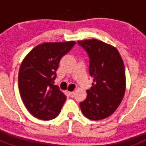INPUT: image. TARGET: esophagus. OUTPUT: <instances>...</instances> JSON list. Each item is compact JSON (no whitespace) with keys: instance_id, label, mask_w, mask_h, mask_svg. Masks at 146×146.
<instances>
[{"instance_id":"1","label":"esophagus","mask_w":146,"mask_h":146,"mask_svg":"<svg viewBox=\"0 0 146 146\" xmlns=\"http://www.w3.org/2000/svg\"><path fill=\"white\" fill-rule=\"evenodd\" d=\"M69 94L70 95L71 97H74L75 93H74V91H72V92H69Z\"/></svg>"}]
</instances>
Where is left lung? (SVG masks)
Segmentation results:
<instances>
[{
	"label": "left lung",
	"mask_w": 146,
	"mask_h": 146,
	"mask_svg": "<svg viewBox=\"0 0 146 146\" xmlns=\"http://www.w3.org/2000/svg\"><path fill=\"white\" fill-rule=\"evenodd\" d=\"M90 58L89 72L92 86L86 100L80 103L82 114L94 121L111 115L121 104L126 91V74L123 59L113 45L100 40L77 41Z\"/></svg>",
	"instance_id": "1"
}]
</instances>
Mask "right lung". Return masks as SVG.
Wrapping results in <instances>:
<instances>
[{"label": "right lung", "mask_w": 146, "mask_h": 146, "mask_svg": "<svg viewBox=\"0 0 146 146\" xmlns=\"http://www.w3.org/2000/svg\"><path fill=\"white\" fill-rule=\"evenodd\" d=\"M74 44V41L40 44L22 61L18 74L20 96L30 113L38 119H53L60 113L66 96L52 83L60 59Z\"/></svg>", "instance_id": "add662e5"}]
</instances>
